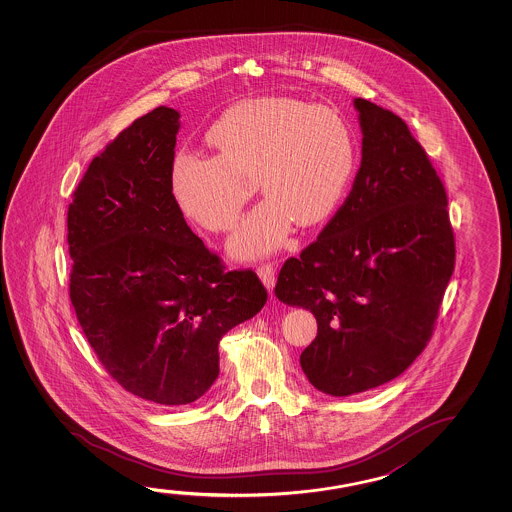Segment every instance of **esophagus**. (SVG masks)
<instances>
[{"label":"esophagus","instance_id":"1","mask_svg":"<svg viewBox=\"0 0 512 512\" xmlns=\"http://www.w3.org/2000/svg\"><path fill=\"white\" fill-rule=\"evenodd\" d=\"M257 275H259L260 282L266 285V289L273 291L275 282H277V278H275V266H273V264H262V266L257 268Z\"/></svg>","mask_w":512,"mask_h":512}]
</instances>
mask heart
Returning <instances> with one entry per match:
<instances>
[{
    "label": "heart",
    "mask_w": 512,
    "mask_h": 512,
    "mask_svg": "<svg viewBox=\"0 0 512 512\" xmlns=\"http://www.w3.org/2000/svg\"><path fill=\"white\" fill-rule=\"evenodd\" d=\"M219 155L180 148L169 166L176 207L210 232L234 227L255 176L266 198L243 219L228 248L237 259L277 252L293 232L337 209L357 164L352 128L336 110L268 96L237 103L210 126Z\"/></svg>",
    "instance_id": "obj_1"
}]
</instances>
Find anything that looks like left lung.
<instances>
[{"label": "left lung", "instance_id": "1", "mask_svg": "<svg viewBox=\"0 0 512 512\" xmlns=\"http://www.w3.org/2000/svg\"><path fill=\"white\" fill-rule=\"evenodd\" d=\"M353 107L362 160L352 191L275 287L318 321L300 364L330 396L382 386L416 361L455 264L446 191L427 153L391 110L364 98Z\"/></svg>", "mask_w": 512, "mask_h": 512}]
</instances>
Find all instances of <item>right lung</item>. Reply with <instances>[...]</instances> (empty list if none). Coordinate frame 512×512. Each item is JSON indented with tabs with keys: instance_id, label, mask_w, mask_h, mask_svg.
Listing matches in <instances>:
<instances>
[{
	"instance_id": "add662e5",
	"label": "right lung",
	"mask_w": 512,
	"mask_h": 512,
	"mask_svg": "<svg viewBox=\"0 0 512 512\" xmlns=\"http://www.w3.org/2000/svg\"><path fill=\"white\" fill-rule=\"evenodd\" d=\"M180 112L157 107L94 157L68 210L69 296L110 377L144 402L187 405L219 375L218 344L268 300L225 271L169 189Z\"/></svg>"
}]
</instances>
